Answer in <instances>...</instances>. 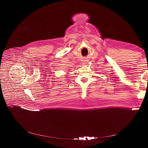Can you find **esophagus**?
I'll return each mask as SVG.
<instances>
[{"label": "esophagus", "instance_id": "1", "mask_svg": "<svg viewBox=\"0 0 148 148\" xmlns=\"http://www.w3.org/2000/svg\"><path fill=\"white\" fill-rule=\"evenodd\" d=\"M83 61H84L83 62L84 63V64H85V63H87V60H84Z\"/></svg>", "mask_w": 148, "mask_h": 148}]
</instances>
